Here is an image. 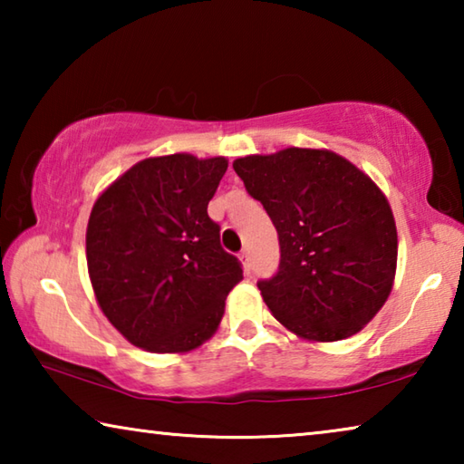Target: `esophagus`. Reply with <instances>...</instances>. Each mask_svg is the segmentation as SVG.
I'll return each instance as SVG.
<instances>
[{"mask_svg":"<svg viewBox=\"0 0 464 464\" xmlns=\"http://www.w3.org/2000/svg\"><path fill=\"white\" fill-rule=\"evenodd\" d=\"M239 260H241L243 270H246V274H249V272H251V256H249V251H247V249H243V251H241V254H239Z\"/></svg>","mask_w":464,"mask_h":464,"instance_id":"1","label":"esophagus"}]
</instances>
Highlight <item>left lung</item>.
Wrapping results in <instances>:
<instances>
[{
  "instance_id": "8db88e82",
  "label": "left lung",
  "mask_w": 464,
  "mask_h": 464,
  "mask_svg": "<svg viewBox=\"0 0 464 464\" xmlns=\"http://www.w3.org/2000/svg\"><path fill=\"white\" fill-rule=\"evenodd\" d=\"M233 169L278 231L276 276L257 282L272 315L309 342L358 334L395 280L397 227L387 196L329 149L247 155Z\"/></svg>"
}]
</instances>
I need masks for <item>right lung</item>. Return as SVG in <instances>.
Returning a JSON list of instances; mask_svg holds the SVG:
<instances>
[{"instance_id": "right-lung-1", "label": "right lung", "mask_w": 464, "mask_h": 464, "mask_svg": "<svg viewBox=\"0 0 464 464\" xmlns=\"http://www.w3.org/2000/svg\"><path fill=\"white\" fill-rule=\"evenodd\" d=\"M229 161L147 157L93 202L85 257L100 309L127 340L184 354L213 337L243 278L207 207Z\"/></svg>"}]
</instances>
